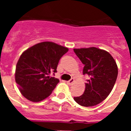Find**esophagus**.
<instances>
[{
	"instance_id": "1",
	"label": "esophagus",
	"mask_w": 131,
	"mask_h": 131,
	"mask_svg": "<svg viewBox=\"0 0 131 131\" xmlns=\"http://www.w3.org/2000/svg\"><path fill=\"white\" fill-rule=\"evenodd\" d=\"M75 81V79H74L73 78H71V79L69 80V81H68V82H67V83H68V84H69V85H71V84H72L73 83V82Z\"/></svg>"
}]
</instances>
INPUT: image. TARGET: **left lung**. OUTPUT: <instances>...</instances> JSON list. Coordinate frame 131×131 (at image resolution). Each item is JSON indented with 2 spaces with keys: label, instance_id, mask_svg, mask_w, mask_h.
<instances>
[{
  "label": "left lung",
  "instance_id": "left-lung-1",
  "mask_svg": "<svg viewBox=\"0 0 131 131\" xmlns=\"http://www.w3.org/2000/svg\"><path fill=\"white\" fill-rule=\"evenodd\" d=\"M73 50L84 64L83 75L90 77L83 94L74 100L84 107L96 106L108 96L114 86L118 74L116 62L110 53L95 47Z\"/></svg>",
  "mask_w": 131,
  "mask_h": 131
}]
</instances>
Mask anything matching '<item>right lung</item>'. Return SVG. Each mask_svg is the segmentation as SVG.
<instances>
[{
    "mask_svg": "<svg viewBox=\"0 0 131 131\" xmlns=\"http://www.w3.org/2000/svg\"><path fill=\"white\" fill-rule=\"evenodd\" d=\"M68 48L42 42L22 53L16 65L15 79L21 93L31 102H40L51 94L59 80L50 74L57 72L60 58Z\"/></svg>",
    "mask_w": 131,
    "mask_h": 131,
    "instance_id": "1",
    "label": "right lung"
}]
</instances>
